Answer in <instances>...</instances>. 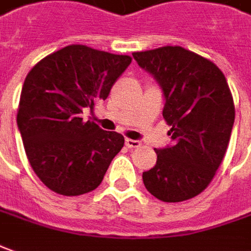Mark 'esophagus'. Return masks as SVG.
Here are the masks:
<instances>
[{"label": "esophagus", "instance_id": "34e87169", "mask_svg": "<svg viewBox=\"0 0 251 251\" xmlns=\"http://www.w3.org/2000/svg\"><path fill=\"white\" fill-rule=\"evenodd\" d=\"M125 144H126V147H129V148H137L141 146V143H140V141H137V140H132V139H126Z\"/></svg>", "mask_w": 251, "mask_h": 251}]
</instances>
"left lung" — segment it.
I'll return each mask as SVG.
<instances>
[{
	"mask_svg": "<svg viewBox=\"0 0 251 251\" xmlns=\"http://www.w3.org/2000/svg\"><path fill=\"white\" fill-rule=\"evenodd\" d=\"M165 96L163 118L172 146L155 150L156 165L143 173L147 191L163 202H183L210 184L226 155L235 105L223 71L181 47L134 52Z\"/></svg>",
	"mask_w": 251,
	"mask_h": 251,
	"instance_id": "8db88e82",
	"label": "left lung"
}]
</instances>
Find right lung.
<instances>
[{"label": "right lung", "mask_w": 251, "mask_h": 251, "mask_svg": "<svg viewBox=\"0 0 251 251\" xmlns=\"http://www.w3.org/2000/svg\"><path fill=\"white\" fill-rule=\"evenodd\" d=\"M132 63L85 45H68L38 61L27 74L18 127L34 173L49 190L76 197L96 190L125 139L83 121L105 100Z\"/></svg>", "instance_id": "add662e5"}]
</instances>
